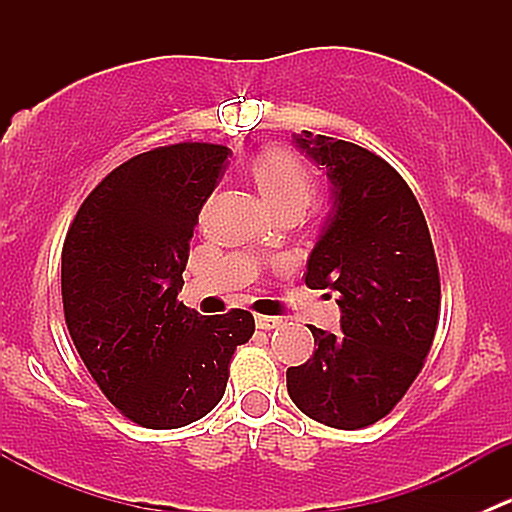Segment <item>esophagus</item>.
Masks as SVG:
<instances>
[{
  "instance_id": "1",
  "label": "esophagus",
  "mask_w": 512,
  "mask_h": 512,
  "mask_svg": "<svg viewBox=\"0 0 512 512\" xmlns=\"http://www.w3.org/2000/svg\"><path fill=\"white\" fill-rule=\"evenodd\" d=\"M255 322H257V329H265V332H270V329L280 327L282 317H267V314H257Z\"/></svg>"
}]
</instances>
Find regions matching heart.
Segmentation results:
<instances>
[{"mask_svg":"<svg viewBox=\"0 0 512 512\" xmlns=\"http://www.w3.org/2000/svg\"><path fill=\"white\" fill-rule=\"evenodd\" d=\"M250 178L272 215L302 213L317 193L312 168L292 148H265L250 163Z\"/></svg>","mask_w":512,"mask_h":512,"instance_id":"obj_1","label":"heart"}]
</instances>
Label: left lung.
Instances as JSON below:
<instances>
[{"label":"left lung","mask_w":512,"mask_h":512,"mask_svg":"<svg viewBox=\"0 0 512 512\" xmlns=\"http://www.w3.org/2000/svg\"><path fill=\"white\" fill-rule=\"evenodd\" d=\"M294 143L332 183L304 282L337 292L342 334L309 324L314 354L289 366L287 391L302 414L354 431L391 414L421 374L441 312L436 252L416 195L384 158L309 131Z\"/></svg>","instance_id":"1"}]
</instances>
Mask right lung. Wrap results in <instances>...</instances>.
Wrapping results in <instances>:
<instances>
[{
  "instance_id": "1",
  "label": "right lung",
  "mask_w": 512,
  "mask_h": 512,
  "mask_svg": "<svg viewBox=\"0 0 512 512\" xmlns=\"http://www.w3.org/2000/svg\"><path fill=\"white\" fill-rule=\"evenodd\" d=\"M227 153L175 143L133 156L91 190L66 232V327L103 396L143 428L210 414L232 354L255 334L247 309L200 317L178 299L198 215Z\"/></svg>"
}]
</instances>
